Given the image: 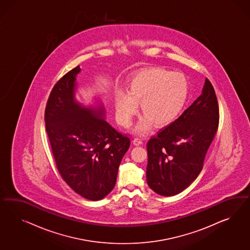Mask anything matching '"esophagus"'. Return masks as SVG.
<instances>
[{
  "mask_svg": "<svg viewBox=\"0 0 250 250\" xmlns=\"http://www.w3.org/2000/svg\"><path fill=\"white\" fill-rule=\"evenodd\" d=\"M133 143H134V145H136V146H139V145L143 144V141H142V139H140V138H138V137H136V138L133 140Z\"/></svg>",
  "mask_w": 250,
  "mask_h": 250,
  "instance_id": "34e87169",
  "label": "esophagus"
}]
</instances>
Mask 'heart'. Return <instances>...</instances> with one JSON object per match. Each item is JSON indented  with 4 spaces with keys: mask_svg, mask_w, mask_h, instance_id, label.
Segmentation results:
<instances>
[{
    "mask_svg": "<svg viewBox=\"0 0 250 250\" xmlns=\"http://www.w3.org/2000/svg\"><path fill=\"white\" fill-rule=\"evenodd\" d=\"M187 77L164 68H144L128 84L127 94L118 92L114 98L117 121L128 127L137 113V104L145 114L136 125L137 134H147L155 124L165 127L178 119L189 96Z\"/></svg>",
    "mask_w": 250,
    "mask_h": 250,
    "instance_id": "heart-1",
    "label": "heart"
}]
</instances>
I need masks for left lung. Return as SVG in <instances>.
I'll return each instance as SVG.
<instances>
[{"label": "left lung", "instance_id": "left-lung-1", "mask_svg": "<svg viewBox=\"0 0 250 250\" xmlns=\"http://www.w3.org/2000/svg\"><path fill=\"white\" fill-rule=\"evenodd\" d=\"M219 125V107L212 83L171 125L147 142L146 181L155 192L172 196L189 187L203 169L205 155Z\"/></svg>", "mask_w": 250, "mask_h": 250}]
</instances>
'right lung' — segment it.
<instances>
[{
	"mask_svg": "<svg viewBox=\"0 0 250 250\" xmlns=\"http://www.w3.org/2000/svg\"><path fill=\"white\" fill-rule=\"evenodd\" d=\"M80 66L54 86L45 111V130L62 179L78 194L99 201L114 189L130 139L104 119V106H85L75 98Z\"/></svg>",
	"mask_w": 250,
	"mask_h": 250,
	"instance_id": "right-lung-1",
	"label": "right lung"
}]
</instances>
